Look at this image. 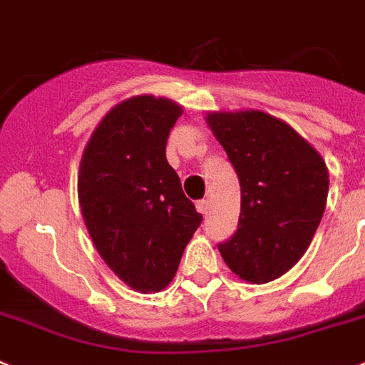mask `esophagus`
I'll list each match as a JSON object with an SVG mask.
<instances>
[{"instance_id":"obj_1","label":"esophagus","mask_w":365,"mask_h":365,"mask_svg":"<svg viewBox=\"0 0 365 365\" xmlns=\"http://www.w3.org/2000/svg\"><path fill=\"white\" fill-rule=\"evenodd\" d=\"M195 208H197V212H201L203 216H207L208 210H210V203H208V199H201L195 203Z\"/></svg>"}]
</instances>
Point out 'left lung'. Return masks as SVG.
Returning <instances> with one entry per match:
<instances>
[{"mask_svg":"<svg viewBox=\"0 0 365 365\" xmlns=\"http://www.w3.org/2000/svg\"><path fill=\"white\" fill-rule=\"evenodd\" d=\"M242 190L238 229L217 245L230 272L264 284L299 262L325 212L329 170L286 121L262 110L208 112Z\"/></svg>","mask_w":365,"mask_h":365,"instance_id":"obj_1","label":"left lung"}]
</instances>
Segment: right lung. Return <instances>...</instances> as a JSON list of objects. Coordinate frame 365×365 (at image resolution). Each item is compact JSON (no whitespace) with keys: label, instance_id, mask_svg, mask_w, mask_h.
Here are the masks:
<instances>
[{"label":"right lung","instance_id":"1","mask_svg":"<svg viewBox=\"0 0 365 365\" xmlns=\"http://www.w3.org/2000/svg\"><path fill=\"white\" fill-rule=\"evenodd\" d=\"M175 101L135 96L99 121L79 166L81 214L98 253L142 294L171 282L203 216L166 160Z\"/></svg>","mask_w":365,"mask_h":365}]
</instances>
